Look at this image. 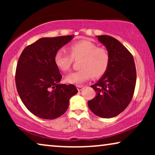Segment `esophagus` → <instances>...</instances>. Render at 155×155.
Returning a JSON list of instances; mask_svg holds the SVG:
<instances>
[{"mask_svg":"<svg viewBox=\"0 0 155 155\" xmlns=\"http://www.w3.org/2000/svg\"><path fill=\"white\" fill-rule=\"evenodd\" d=\"M76 87H77L78 90L79 91V92H80V91H81L82 89H83V87H84V86H82V85H77Z\"/></svg>","mask_w":155,"mask_h":155,"instance_id":"esophagus-1","label":"esophagus"}]
</instances>
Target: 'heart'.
<instances>
[{"instance_id": "b5f03b06", "label": "heart", "mask_w": 155, "mask_h": 155, "mask_svg": "<svg viewBox=\"0 0 155 155\" xmlns=\"http://www.w3.org/2000/svg\"><path fill=\"white\" fill-rule=\"evenodd\" d=\"M71 55L63 50L57 51L54 55L56 66L63 72L71 68L73 58H82L80 63V71L73 72L65 78V81L71 84H80L87 81L91 78L101 77L109 68L110 57L107 50L98 46L90 40H82L73 44L69 47Z\"/></svg>"}]
</instances>
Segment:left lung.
Wrapping results in <instances>:
<instances>
[{"label": "left lung", "mask_w": 155, "mask_h": 155, "mask_svg": "<svg viewBox=\"0 0 155 155\" xmlns=\"http://www.w3.org/2000/svg\"><path fill=\"white\" fill-rule=\"evenodd\" d=\"M109 54V68L95 84L91 87L96 97L88 101V107L99 117H115L130 104L136 83L134 59L117 39L108 35L97 36Z\"/></svg>", "instance_id": "1"}]
</instances>
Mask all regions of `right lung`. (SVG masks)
Listing matches in <instances>:
<instances>
[{"instance_id": "right-lung-1", "label": "right lung", "mask_w": 155, "mask_h": 155, "mask_svg": "<svg viewBox=\"0 0 155 155\" xmlns=\"http://www.w3.org/2000/svg\"><path fill=\"white\" fill-rule=\"evenodd\" d=\"M73 35L41 38L23 50L16 68L15 83L21 100L34 115L54 119L66 111L70 99L78 93L73 84H61L62 75L54 55Z\"/></svg>"}]
</instances>
